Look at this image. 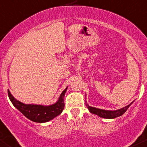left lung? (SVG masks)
Listing matches in <instances>:
<instances>
[{"instance_id":"left-lung-1","label":"left lung","mask_w":147,"mask_h":147,"mask_svg":"<svg viewBox=\"0 0 147 147\" xmlns=\"http://www.w3.org/2000/svg\"><path fill=\"white\" fill-rule=\"evenodd\" d=\"M132 103L133 102L130 103L129 105L125 106L124 108H120V109L116 110V111H108V110L99 109V108H94V107H91V106H90L87 104V101H86V106H87L90 113L96 114V115L100 117L105 118V119H114V118H117L118 117H120V116L123 115Z\"/></svg>"}]
</instances>
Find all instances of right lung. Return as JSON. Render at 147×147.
<instances>
[{"instance_id":"1","label":"right lung","mask_w":147,"mask_h":147,"mask_svg":"<svg viewBox=\"0 0 147 147\" xmlns=\"http://www.w3.org/2000/svg\"><path fill=\"white\" fill-rule=\"evenodd\" d=\"M67 88L68 87H66V88L60 94L57 102L51 105L24 104L17 100L16 98H15L9 90L8 96L15 108H16L24 117L30 120L35 123H46L62 113L65 106L64 96Z\"/></svg>"}]
</instances>
